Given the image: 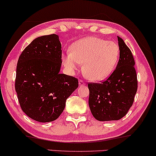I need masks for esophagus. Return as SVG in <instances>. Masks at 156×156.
<instances>
[{"mask_svg": "<svg viewBox=\"0 0 156 156\" xmlns=\"http://www.w3.org/2000/svg\"><path fill=\"white\" fill-rule=\"evenodd\" d=\"M84 85H85V83L83 82L82 80L79 81V86H80V87H83V86H84Z\"/></svg>", "mask_w": 156, "mask_h": 156, "instance_id": "esophagus-1", "label": "esophagus"}]
</instances>
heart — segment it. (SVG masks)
Returning a JSON list of instances; mask_svg holds the SVG:
<instances>
[{
  "mask_svg": "<svg viewBox=\"0 0 156 156\" xmlns=\"http://www.w3.org/2000/svg\"><path fill=\"white\" fill-rule=\"evenodd\" d=\"M120 48L115 42L97 37H86L71 46V52L62 55L66 69L73 73L83 64V72L91 82H101L113 73L118 65Z\"/></svg>",
  "mask_w": 156,
  "mask_h": 156,
  "instance_id": "b5f03b06",
  "label": "heart"
}]
</instances>
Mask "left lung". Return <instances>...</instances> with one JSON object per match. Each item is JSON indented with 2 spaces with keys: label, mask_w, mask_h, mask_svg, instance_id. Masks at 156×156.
Here are the masks:
<instances>
[{
  "label": "left lung",
  "mask_w": 156,
  "mask_h": 156,
  "mask_svg": "<svg viewBox=\"0 0 156 156\" xmlns=\"http://www.w3.org/2000/svg\"><path fill=\"white\" fill-rule=\"evenodd\" d=\"M120 56L116 69L101 84H89V106L98 121H117L126 116L133 103L138 82L131 51L118 36Z\"/></svg>",
  "instance_id": "left-lung-1"
}]
</instances>
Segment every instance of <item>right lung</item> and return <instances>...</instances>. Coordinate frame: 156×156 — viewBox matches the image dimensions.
<instances>
[{
  "instance_id": "obj_1",
  "label": "right lung",
  "mask_w": 156,
  "mask_h": 156,
  "mask_svg": "<svg viewBox=\"0 0 156 156\" xmlns=\"http://www.w3.org/2000/svg\"><path fill=\"white\" fill-rule=\"evenodd\" d=\"M61 49L58 35H43L33 40L18 59L16 91L19 103L23 112L38 122L56 120L78 87L77 79L59 73Z\"/></svg>"
}]
</instances>
